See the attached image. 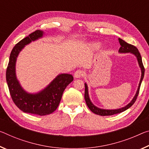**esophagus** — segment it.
<instances>
[{"label":"esophagus","mask_w":149,"mask_h":149,"mask_svg":"<svg viewBox=\"0 0 149 149\" xmlns=\"http://www.w3.org/2000/svg\"><path fill=\"white\" fill-rule=\"evenodd\" d=\"M84 75V72L82 70H77L74 74V77L75 78H80Z\"/></svg>","instance_id":"1"}]
</instances>
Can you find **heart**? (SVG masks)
Instances as JSON below:
<instances>
[{"label":"heart","mask_w":149,"mask_h":149,"mask_svg":"<svg viewBox=\"0 0 149 149\" xmlns=\"http://www.w3.org/2000/svg\"><path fill=\"white\" fill-rule=\"evenodd\" d=\"M98 46H100V44H98V43H94V44H92L91 45V48H93V49L97 48Z\"/></svg>","instance_id":"b5f03b06"}]
</instances>
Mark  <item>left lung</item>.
Wrapping results in <instances>:
<instances>
[{"label": "left lung", "mask_w": 149, "mask_h": 149, "mask_svg": "<svg viewBox=\"0 0 149 149\" xmlns=\"http://www.w3.org/2000/svg\"><path fill=\"white\" fill-rule=\"evenodd\" d=\"M119 42L120 45H121V47H120V48L119 49V53L121 54L131 53V54H133V55L136 58L139 65V67H140L141 71V79H140V81H139L137 90H136L135 95H134L133 100L131 101V102L129 103L128 104H127L126 106H125V107L119 108V109H105L99 108L97 107H96L95 105H93V103H92L91 101L90 100V98H89L88 87H87V84L85 83L84 97H85V100H86L87 107H89V109H90L92 112L95 113V114L101 115V116H108V115H113L115 114H117V113L123 112L127 109H128L129 107H131V106L134 104V103L135 102L136 98H137V96L139 93V89H140L141 84L142 83V81L144 77V75H145V68H144L143 62H142V58H141V56L140 53H139L138 49L136 48L135 46H133V45L127 43L126 42H125L123 40H122L121 38H119Z\"/></svg>", "instance_id": "1"}]
</instances>
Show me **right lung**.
Masks as SVG:
<instances>
[{"label":"right lung","instance_id":"1","mask_svg":"<svg viewBox=\"0 0 149 149\" xmlns=\"http://www.w3.org/2000/svg\"><path fill=\"white\" fill-rule=\"evenodd\" d=\"M44 34L43 31L37 30L15 45L6 73L9 91L15 105L23 112L40 116L51 114L58 108L65 89L74 79L71 74H59L44 89L35 93H28L21 86L16 74L18 56L25 46L41 38Z\"/></svg>","mask_w":149,"mask_h":149}]
</instances>
